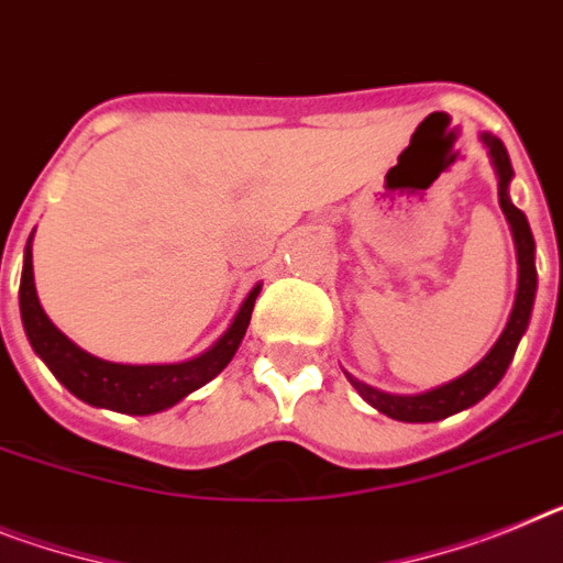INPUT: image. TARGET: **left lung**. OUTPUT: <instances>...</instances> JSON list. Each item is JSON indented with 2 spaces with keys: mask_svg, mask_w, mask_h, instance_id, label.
I'll return each mask as SVG.
<instances>
[{
  "mask_svg": "<svg viewBox=\"0 0 563 563\" xmlns=\"http://www.w3.org/2000/svg\"><path fill=\"white\" fill-rule=\"evenodd\" d=\"M482 142L489 147V156H493V167L498 173V201H501V210L507 216V222L512 228V239H516V253H518V292L516 305H512L510 321L504 333L498 335V341L493 344L482 362L475 364L473 369H467L464 376L453 378V382L441 384L435 390L419 393V396H393V393H382L369 384L358 382V378L347 376L358 396L367 401V405L376 407L378 412L390 416L396 421H410V424H424V421H441L446 416H455V412L467 410V407L478 405L484 396H487L493 387L504 378L507 367H510L512 355H516L518 341L527 333V324H530L532 301H536V242H532V230L527 216L516 208L510 201V181H512V165L510 156H507V147H504L501 139L482 133Z\"/></svg>",
  "mask_w": 563,
  "mask_h": 563,
  "instance_id": "left-lung-1",
  "label": "left lung"
}]
</instances>
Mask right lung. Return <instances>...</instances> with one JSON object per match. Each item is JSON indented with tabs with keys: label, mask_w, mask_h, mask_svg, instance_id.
Instances as JSON below:
<instances>
[{
	"label": "right lung",
	"mask_w": 563,
	"mask_h": 563,
	"mask_svg": "<svg viewBox=\"0 0 563 563\" xmlns=\"http://www.w3.org/2000/svg\"><path fill=\"white\" fill-rule=\"evenodd\" d=\"M33 239V235H31ZM31 239L25 247V267H22V282H19V310H22V324H25L27 341L36 350L42 362L51 367V373L65 384L67 390L81 398L85 405L104 407V410L128 412V416H151L167 407L179 405L181 398L205 387L210 378H216L230 364L244 333H247L250 313L256 305V296L262 285H256L242 301L233 324L224 330V335L213 347L205 350L190 362L179 364H117L96 358L76 347L62 330H56L45 316L33 285V253Z\"/></svg>",
	"instance_id": "right-lung-1"
}]
</instances>
